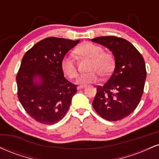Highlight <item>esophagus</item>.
Masks as SVG:
<instances>
[{
	"label": "esophagus",
	"instance_id": "34e87169",
	"mask_svg": "<svg viewBox=\"0 0 159 159\" xmlns=\"http://www.w3.org/2000/svg\"><path fill=\"white\" fill-rule=\"evenodd\" d=\"M84 87H85V86H78V87H77V89H78V90H79V89H84Z\"/></svg>",
	"mask_w": 159,
	"mask_h": 159
}]
</instances>
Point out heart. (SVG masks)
<instances>
[{
    "mask_svg": "<svg viewBox=\"0 0 159 159\" xmlns=\"http://www.w3.org/2000/svg\"><path fill=\"white\" fill-rule=\"evenodd\" d=\"M75 55L81 58L90 59L88 70L90 72L80 75L76 83L81 86L95 83L98 81L99 75L102 78L110 75L115 66V58L112 54L104 52V49L98 45L89 42H84L75 50ZM61 68L63 73L72 79L77 76L78 72L73 57L66 55L61 61Z\"/></svg>",
    "mask_w": 159,
    "mask_h": 159,
    "instance_id": "heart-1",
    "label": "heart"
}]
</instances>
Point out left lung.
<instances>
[{
    "instance_id": "8db88e82",
    "label": "left lung",
    "mask_w": 159,
    "mask_h": 159,
    "mask_svg": "<svg viewBox=\"0 0 159 159\" xmlns=\"http://www.w3.org/2000/svg\"><path fill=\"white\" fill-rule=\"evenodd\" d=\"M91 41L112 52L116 64L107 81L97 87L93 107L104 119L118 121L130 115L140 102L147 77L144 60L134 46L124 38L102 36Z\"/></svg>"
}]
</instances>
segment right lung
<instances>
[{"mask_svg": "<svg viewBox=\"0 0 159 159\" xmlns=\"http://www.w3.org/2000/svg\"><path fill=\"white\" fill-rule=\"evenodd\" d=\"M78 42L47 38L23 57L16 76L18 99L26 112L39 123H57L70 108L77 86L64 78L61 61Z\"/></svg>", "mask_w": 159, "mask_h": 159, "instance_id": "obj_1", "label": "right lung"}]
</instances>
